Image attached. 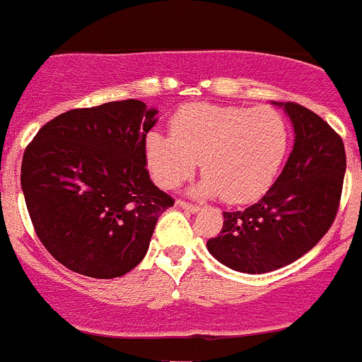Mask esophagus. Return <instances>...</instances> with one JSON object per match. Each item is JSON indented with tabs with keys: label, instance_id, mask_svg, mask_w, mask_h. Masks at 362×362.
<instances>
[{
	"label": "esophagus",
	"instance_id": "esophagus-1",
	"mask_svg": "<svg viewBox=\"0 0 362 362\" xmlns=\"http://www.w3.org/2000/svg\"><path fill=\"white\" fill-rule=\"evenodd\" d=\"M177 206H181L183 210H188V212H199L201 210L199 204L188 203V201H177Z\"/></svg>",
	"mask_w": 362,
	"mask_h": 362
}]
</instances>
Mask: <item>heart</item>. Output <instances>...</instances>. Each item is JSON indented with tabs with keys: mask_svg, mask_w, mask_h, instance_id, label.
I'll list each match as a JSON object with an SVG mask.
<instances>
[{
	"mask_svg": "<svg viewBox=\"0 0 362 362\" xmlns=\"http://www.w3.org/2000/svg\"><path fill=\"white\" fill-rule=\"evenodd\" d=\"M290 130L277 108L194 103L177 110L170 136L150 132L145 159L163 188L183 185L201 161L199 194L246 203L268 190L286 152Z\"/></svg>",
	"mask_w": 362,
	"mask_h": 362,
	"instance_id": "obj_1",
	"label": "heart"
}]
</instances>
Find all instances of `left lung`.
<instances>
[{
  "instance_id": "1",
  "label": "left lung",
  "mask_w": 362,
  "mask_h": 362,
  "mask_svg": "<svg viewBox=\"0 0 362 362\" xmlns=\"http://www.w3.org/2000/svg\"><path fill=\"white\" fill-rule=\"evenodd\" d=\"M296 141L283 172L255 204L223 212L217 238L206 246L232 270L264 274L293 263L330 230L343 194L346 152L337 132L299 103L283 105Z\"/></svg>"
}]
</instances>
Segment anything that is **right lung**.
Listing matches in <instances>:
<instances>
[{
  "label": "right lung",
  "mask_w": 362,
  "mask_h": 362,
  "mask_svg": "<svg viewBox=\"0 0 362 362\" xmlns=\"http://www.w3.org/2000/svg\"><path fill=\"white\" fill-rule=\"evenodd\" d=\"M153 116L137 99L74 108L25 148L21 188L32 226L69 270L114 279L145 257L159 216L174 204L145 166Z\"/></svg>",
  "instance_id": "add662e5"
}]
</instances>
